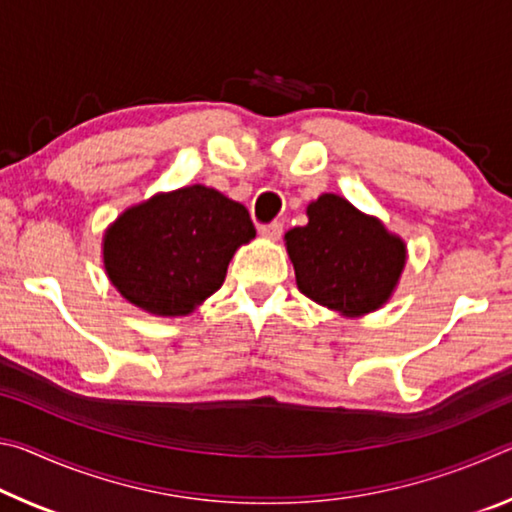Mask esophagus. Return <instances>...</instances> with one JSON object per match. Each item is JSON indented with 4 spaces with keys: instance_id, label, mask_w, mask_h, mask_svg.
<instances>
[{
    "instance_id": "34e87169",
    "label": "esophagus",
    "mask_w": 512,
    "mask_h": 512,
    "mask_svg": "<svg viewBox=\"0 0 512 512\" xmlns=\"http://www.w3.org/2000/svg\"><path fill=\"white\" fill-rule=\"evenodd\" d=\"M259 235L266 237V239H280L282 235V223L280 221H271V223H264L259 225Z\"/></svg>"
}]
</instances>
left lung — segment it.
<instances>
[{
	"label": "left lung",
	"instance_id": "obj_1",
	"mask_svg": "<svg viewBox=\"0 0 512 512\" xmlns=\"http://www.w3.org/2000/svg\"><path fill=\"white\" fill-rule=\"evenodd\" d=\"M307 216L284 235L300 293L350 318L384 305L404 271V241L336 194L318 196Z\"/></svg>",
	"mask_w": 512,
	"mask_h": 512
}]
</instances>
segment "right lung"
Returning a JSON list of instances; mask_svg holds the SVG:
<instances>
[{
  "label": "right lung",
  "mask_w": 512,
  "mask_h": 512,
  "mask_svg": "<svg viewBox=\"0 0 512 512\" xmlns=\"http://www.w3.org/2000/svg\"><path fill=\"white\" fill-rule=\"evenodd\" d=\"M253 237L244 205L192 185L128 207L103 235V266L135 307L187 316L221 289L235 250Z\"/></svg>",
  "instance_id": "add662e5"
}]
</instances>
